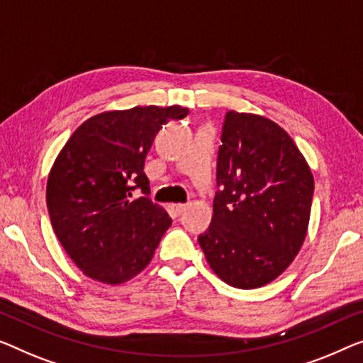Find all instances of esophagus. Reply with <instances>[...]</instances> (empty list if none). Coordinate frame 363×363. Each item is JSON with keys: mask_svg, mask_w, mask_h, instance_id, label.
I'll list each match as a JSON object with an SVG mask.
<instances>
[{"mask_svg": "<svg viewBox=\"0 0 363 363\" xmlns=\"http://www.w3.org/2000/svg\"><path fill=\"white\" fill-rule=\"evenodd\" d=\"M171 210L176 215H181L184 210H186V205H184V203H171Z\"/></svg>", "mask_w": 363, "mask_h": 363, "instance_id": "esophagus-1", "label": "esophagus"}]
</instances>
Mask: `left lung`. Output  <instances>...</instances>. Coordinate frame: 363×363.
<instances>
[{
    "label": "left lung",
    "mask_w": 363,
    "mask_h": 363,
    "mask_svg": "<svg viewBox=\"0 0 363 363\" xmlns=\"http://www.w3.org/2000/svg\"><path fill=\"white\" fill-rule=\"evenodd\" d=\"M212 223L199 245L213 272L236 289H259L294 262L305 241L315 179L277 123L230 111L216 164Z\"/></svg>",
    "instance_id": "1"
}]
</instances>
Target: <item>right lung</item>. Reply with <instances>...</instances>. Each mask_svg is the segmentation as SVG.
Here are the masks:
<instances>
[{
	"instance_id": "obj_1",
	"label": "right lung",
	"mask_w": 363,
	"mask_h": 363,
	"mask_svg": "<svg viewBox=\"0 0 363 363\" xmlns=\"http://www.w3.org/2000/svg\"><path fill=\"white\" fill-rule=\"evenodd\" d=\"M189 113L181 106L107 111L74 130L47 181L53 231L93 280L118 285L148 266L171 216L148 197L143 166L161 125Z\"/></svg>"
}]
</instances>
